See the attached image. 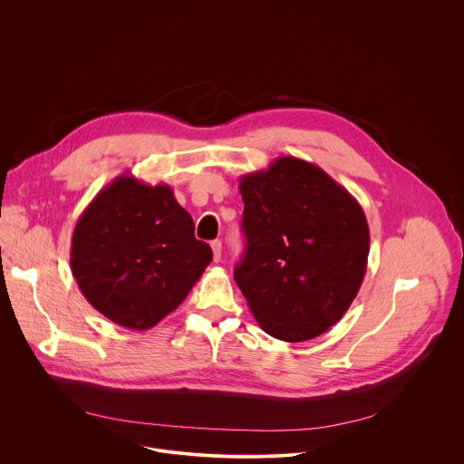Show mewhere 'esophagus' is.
<instances>
[{
  "label": "esophagus",
  "mask_w": 464,
  "mask_h": 464,
  "mask_svg": "<svg viewBox=\"0 0 464 464\" xmlns=\"http://www.w3.org/2000/svg\"><path fill=\"white\" fill-rule=\"evenodd\" d=\"M211 249H213V258L215 262H218L222 258V242L220 240H213L211 242Z\"/></svg>",
  "instance_id": "1"
}]
</instances>
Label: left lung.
I'll return each mask as SVG.
<instances>
[{"instance_id": "left-lung-1", "label": "left lung", "mask_w": 464, "mask_h": 464, "mask_svg": "<svg viewBox=\"0 0 464 464\" xmlns=\"http://www.w3.org/2000/svg\"><path fill=\"white\" fill-rule=\"evenodd\" d=\"M246 251L235 281L264 333L299 343L336 324L367 270L369 226L356 198L292 156L240 178Z\"/></svg>"}]
</instances>
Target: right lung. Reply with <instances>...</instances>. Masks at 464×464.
<instances>
[{"instance_id":"add662e5","label":"right lung","mask_w":464,"mask_h":464,"mask_svg":"<svg viewBox=\"0 0 464 464\" xmlns=\"http://www.w3.org/2000/svg\"><path fill=\"white\" fill-rule=\"evenodd\" d=\"M211 260L172 188L130 172L97 192L77 220L70 253L88 303L130 330H149L174 312Z\"/></svg>"}]
</instances>
